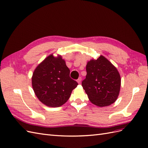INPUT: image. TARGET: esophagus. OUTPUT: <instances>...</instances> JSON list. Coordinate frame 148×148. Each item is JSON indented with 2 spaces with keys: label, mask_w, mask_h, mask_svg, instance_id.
<instances>
[{
  "label": "esophagus",
  "mask_w": 148,
  "mask_h": 148,
  "mask_svg": "<svg viewBox=\"0 0 148 148\" xmlns=\"http://www.w3.org/2000/svg\"><path fill=\"white\" fill-rule=\"evenodd\" d=\"M81 82H82V77H79L78 79H77V82L79 84L80 83H81Z\"/></svg>",
  "instance_id": "1"
}]
</instances>
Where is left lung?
Returning <instances> with one entry per match:
<instances>
[{
  "label": "left lung",
  "mask_w": 148,
  "mask_h": 148,
  "mask_svg": "<svg viewBox=\"0 0 148 148\" xmlns=\"http://www.w3.org/2000/svg\"><path fill=\"white\" fill-rule=\"evenodd\" d=\"M86 78L82 84L89 99L99 107L108 106L117 100L121 79L117 69L104 57L91 60L86 65Z\"/></svg>",
  "instance_id": "left-lung-1"
}]
</instances>
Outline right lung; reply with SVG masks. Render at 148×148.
<instances>
[{"label": "right lung", "mask_w": 148, "mask_h": 148, "mask_svg": "<svg viewBox=\"0 0 148 148\" xmlns=\"http://www.w3.org/2000/svg\"><path fill=\"white\" fill-rule=\"evenodd\" d=\"M78 83L70 77V70L62 57L50 55L35 69L32 86L36 96L44 104L57 107L68 101Z\"/></svg>", "instance_id": "right-lung-1"}]
</instances>
